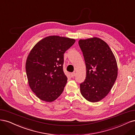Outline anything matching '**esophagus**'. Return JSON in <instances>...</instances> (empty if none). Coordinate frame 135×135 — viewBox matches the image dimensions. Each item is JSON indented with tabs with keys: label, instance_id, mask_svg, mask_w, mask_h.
<instances>
[{
	"label": "esophagus",
	"instance_id": "esophagus-1",
	"mask_svg": "<svg viewBox=\"0 0 135 135\" xmlns=\"http://www.w3.org/2000/svg\"><path fill=\"white\" fill-rule=\"evenodd\" d=\"M76 76V73L75 72H72L71 73V77H74Z\"/></svg>",
	"mask_w": 135,
	"mask_h": 135
}]
</instances>
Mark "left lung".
Returning <instances> with one entry per match:
<instances>
[{
    "label": "left lung",
    "instance_id": "obj_1",
    "mask_svg": "<svg viewBox=\"0 0 135 135\" xmlns=\"http://www.w3.org/2000/svg\"><path fill=\"white\" fill-rule=\"evenodd\" d=\"M85 59L86 76L80 84L82 96L98 102L110 92L117 79L118 67L115 56L107 43L98 37L79 41Z\"/></svg>",
    "mask_w": 135,
    "mask_h": 135
}]
</instances>
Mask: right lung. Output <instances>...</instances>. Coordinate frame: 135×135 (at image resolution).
<instances>
[{
  "label": "right lung",
  "mask_w": 135,
  "mask_h": 135,
  "mask_svg": "<svg viewBox=\"0 0 135 135\" xmlns=\"http://www.w3.org/2000/svg\"><path fill=\"white\" fill-rule=\"evenodd\" d=\"M75 41L50 36L39 41L30 51L26 62L28 85L41 100L52 102L63 93L67 82L63 69L64 54Z\"/></svg>",
  "instance_id": "right-lung-1"
}]
</instances>
